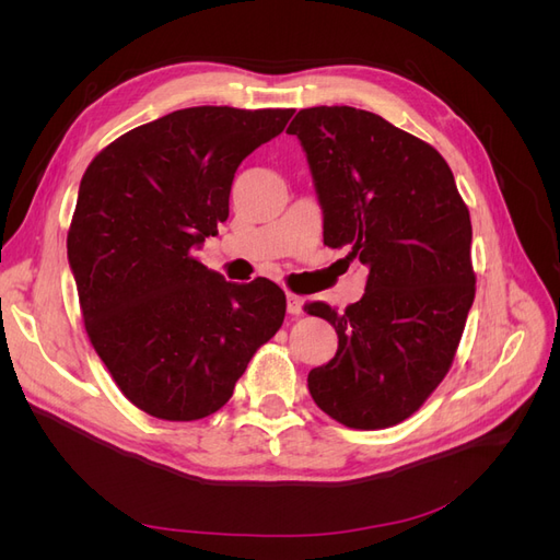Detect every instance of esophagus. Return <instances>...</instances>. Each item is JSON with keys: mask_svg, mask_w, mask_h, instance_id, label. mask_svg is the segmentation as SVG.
Wrapping results in <instances>:
<instances>
[{"mask_svg": "<svg viewBox=\"0 0 560 560\" xmlns=\"http://www.w3.org/2000/svg\"><path fill=\"white\" fill-rule=\"evenodd\" d=\"M287 313L301 315L303 313V299L296 294H287Z\"/></svg>", "mask_w": 560, "mask_h": 560, "instance_id": "34e87169", "label": "esophagus"}]
</instances>
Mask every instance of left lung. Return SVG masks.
Here are the masks:
<instances>
[{
    "label": "left lung",
    "mask_w": 560,
    "mask_h": 560,
    "mask_svg": "<svg viewBox=\"0 0 560 560\" xmlns=\"http://www.w3.org/2000/svg\"><path fill=\"white\" fill-rule=\"evenodd\" d=\"M287 132L308 156L325 245L369 268L343 313L306 303L338 334L308 389L346 428H393L444 381L460 343L477 284L469 210L444 156L378 114L311 107Z\"/></svg>",
    "instance_id": "1"
}]
</instances>
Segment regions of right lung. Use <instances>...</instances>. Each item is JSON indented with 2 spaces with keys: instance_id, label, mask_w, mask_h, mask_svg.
Instances as JSON below:
<instances>
[{
  "instance_id": "right-lung-1",
  "label": "right lung",
  "mask_w": 560,
  "mask_h": 560,
  "mask_svg": "<svg viewBox=\"0 0 560 560\" xmlns=\"http://www.w3.org/2000/svg\"><path fill=\"white\" fill-rule=\"evenodd\" d=\"M292 114L177 109L121 135L81 177L67 259L83 325L118 389L149 416L219 411L282 327L276 282H226L194 249L229 219L238 165Z\"/></svg>"
}]
</instances>
